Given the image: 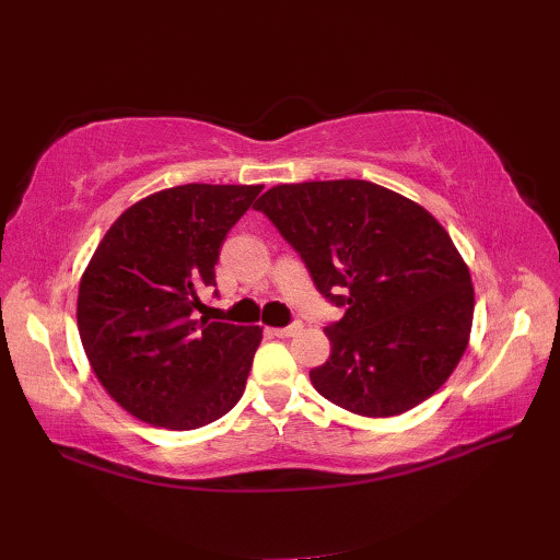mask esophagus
<instances>
[{
    "label": "esophagus",
    "instance_id": "34e87169",
    "mask_svg": "<svg viewBox=\"0 0 560 560\" xmlns=\"http://www.w3.org/2000/svg\"><path fill=\"white\" fill-rule=\"evenodd\" d=\"M300 329H302V326L294 324V326H282V329H270V334L278 336V339H290V336L300 334Z\"/></svg>",
    "mask_w": 560,
    "mask_h": 560
}]
</instances>
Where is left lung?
Segmentation results:
<instances>
[{
  "label": "left lung",
  "instance_id": "8db88e82",
  "mask_svg": "<svg viewBox=\"0 0 560 560\" xmlns=\"http://www.w3.org/2000/svg\"><path fill=\"white\" fill-rule=\"evenodd\" d=\"M346 307L324 334L331 355L316 393L361 417H395L456 371L472 326L470 270L424 207L368 180L270 187L256 202ZM343 289V295H334Z\"/></svg>",
  "mask_w": 560,
  "mask_h": 560
}]
</instances>
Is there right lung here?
<instances>
[{
	"label": "right lung",
	"instance_id": "obj_1",
	"mask_svg": "<svg viewBox=\"0 0 560 560\" xmlns=\"http://www.w3.org/2000/svg\"><path fill=\"white\" fill-rule=\"evenodd\" d=\"M262 185L161 189L114 221L84 268L78 329L92 373L145 424L199 429L246 389L260 326L197 319L219 248Z\"/></svg>",
	"mask_w": 560,
	"mask_h": 560
}]
</instances>
